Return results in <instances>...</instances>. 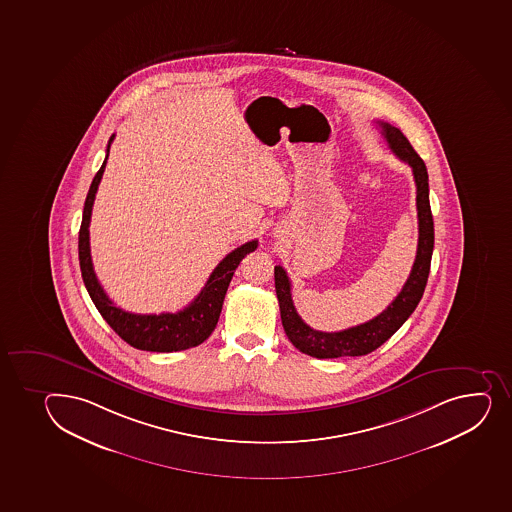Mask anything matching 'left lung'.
Here are the masks:
<instances>
[{
  "label": "left lung",
  "instance_id": "8db88e82",
  "mask_svg": "<svg viewBox=\"0 0 512 512\" xmlns=\"http://www.w3.org/2000/svg\"><path fill=\"white\" fill-rule=\"evenodd\" d=\"M380 127L391 151L413 169V178L417 185L418 211V247L415 264L411 267L410 277L400 294L385 311L373 317L371 321L338 332L316 331L302 321L292 302L287 272L277 265L274 272L275 292L279 299L280 319L285 334L301 353L309 354L312 358L331 359L373 353L381 344L386 343L417 309L427 285L435 240L432 210L428 200L427 166L417 151L411 148L410 141L403 136L398 127L381 121Z\"/></svg>",
  "mask_w": 512,
  "mask_h": 512
}]
</instances>
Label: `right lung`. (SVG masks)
<instances>
[{
    "label": "right lung",
    "mask_w": 512,
    "mask_h": 512,
    "mask_svg": "<svg viewBox=\"0 0 512 512\" xmlns=\"http://www.w3.org/2000/svg\"><path fill=\"white\" fill-rule=\"evenodd\" d=\"M114 141V134L107 144V154L101 169L92 180L89 193L85 198L84 215L79 232V260L82 279L90 299L94 302L97 311L106 319L107 324L119 334L132 348L153 351V353H173L183 349L195 348L210 338L216 327L220 312H222L223 299L227 294L228 285L232 280L235 269L242 262L247 253L253 252L259 242L243 243L242 247L235 248L227 257L216 265L211 272L210 279L206 280L205 287L195 297L190 306L178 312H163V314H132L121 307L114 306L102 285L97 280L90 257L89 225L92 206H94L95 193L106 169L109 149Z\"/></svg>",
    "instance_id": "obj_1"
}]
</instances>
